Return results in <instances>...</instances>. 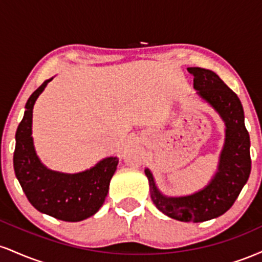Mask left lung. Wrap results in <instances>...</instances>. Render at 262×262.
Instances as JSON below:
<instances>
[{"label": "left lung", "instance_id": "obj_1", "mask_svg": "<svg viewBox=\"0 0 262 262\" xmlns=\"http://www.w3.org/2000/svg\"><path fill=\"white\" fill-rule=\"evenodd\" d=\"M198 95L221 114L225 123V144L218 172L202 191L186 197L162 196L146 169L151 200L167 217L181 222H206L224 214L233 206L251 171L250 137L244 123V110L235 92L217 74L202 68H188Z\"/></svg>", "mask_w": 262, "mask_h": 262}]
</instances>
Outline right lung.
<instances>
[{
  "instance_id": "obj_1",
  "label": "right lung",
  "mask_w": 262,
  "mask_h": 262,
  "mask_svg": "<svg viewBox=\"0 0 262 262\" xmlns=\"http://www.w3.org/2000/svg\"><path fill=\"white\" fill-rule=\"evenodd\" d=\"M52 80L44 81L27 101L25 117L16 132L13 167L23 192L35 209L60 221L80 222L102 207L118 159H103L92 169L74 175L52 171L41 164L33 145V106Z\"/></svg>"
}]
</instances>
